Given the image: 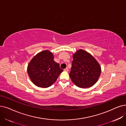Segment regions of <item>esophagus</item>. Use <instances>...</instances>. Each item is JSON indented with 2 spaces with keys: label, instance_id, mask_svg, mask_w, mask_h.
Masks as SVG:
<instances>
[{
  "label": "esophagus",
  "instance_id": "34e87169",
  "mask_svg": "<svg viewBox=\"0 0 126 126\" xmlns=\"http://www.w3.org/2000/svg\"><path fill=\"white\" fill-rule=\"evenodd\" d=\"M63 70H64V71H67V72H68V70H69V69H68V68H65Z\"/></svg>",
  "mask_w": 126,
  "mask_h": 126
}]
</instances>
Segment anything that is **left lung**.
<instances>
[{
	"label": "left lung",
	"instance_id": "obj_1",
	"mask_svg": "<svg viewBox=\"0 0 126 126\" xmlns=\"http://www.w3.org/2000/svg\"><path fill=\"white\" fill-rule=\"evenodd\" d=\"M73 61L69 76L79 87L92 86L101 74V67L92 55L79 49L73 55Z\"/></svg>",
	"mask_w": 126,
	"mask_h": 126
}]
</instances>
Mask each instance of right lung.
Here are the masks:
<instances>
[{"instance_id":"add662e5","label":"right lung","mask_w":126,"mask_h":126,"mask_svg":"<svg viewBox=\"0 0 126 126\" xmlns=\"http://www.w3.org/2000/svg\"><path fill=\"white\" fill-rule=\"evenodd\" d=\"M63 71L59 64L54 60V56L49 51L37 54L28 65L27 72L30 79L36 86L47 88L56 81Z\"/></svg>"}]
</instances>
